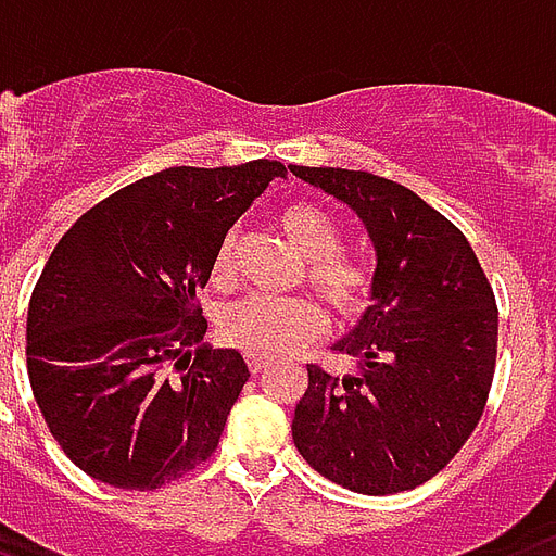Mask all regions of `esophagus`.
<instances>
[{"label":"esophagus","mask_w":556,"mask_h":556,"mask_svg":"<svg viewBox=\"0 0 556 556\" xmlns=\"http://www.w3.org/2000/svg\"><path fill=\"white\" fill-rule=\"evenodd\" d=\"M247 365H250V371L253 374H262L270 365V359H265V356H247Z\"/></svg>","instance_id":"obj_1"}]
</instances>
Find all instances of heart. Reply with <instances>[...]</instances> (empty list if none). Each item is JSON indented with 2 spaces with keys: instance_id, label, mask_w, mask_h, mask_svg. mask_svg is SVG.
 I'll return each instance as SVG.
<instances>
[{
  "instance_id": "b5f03b06",
  "label": "heart",
  "mask_w": 556,
  "mask_h": 556,
  "mask_svg": "<svg viewBox=\"0 0 556 556\" xmlns=\"http://www.w3.org/2000/svg\"><path fill=\"white\" fill-rule=\"evenodd\" d=\"M279 229L306 258V277L339 315L359 312L371 291V270L359 256L341 250L339 220L315 203H291L279 212ZM232 274V241L215 256V282ZM324 312L309 298H241L220 318V336L250 356H282L318 336Z\"/></svg>"
}]
</instances>
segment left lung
Listing matches in <instances>:
<instances>
[{
    "label": "left lung",
    "mask_w": 556,
    "mask_h": 556,
    "mask_svg": "<svg viewBox=\"0 0 556 556\" xmlns=\"http://www.w3.org/2000/svg\"><path fill=\"white\" fill-rule=\"evenodd\" d=\"M289 170L353 208L377 253L371 306L336 341L359 374L330 377L309 365L294 445L351 492L421 486L483 415L497 353L495 294L466 236L409 188L365 170Z\"/></svg>",
    "instance_id": "1"
}]
</instances>
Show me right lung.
<instances>
[{"label":"right lung","instance_id":"add662e5","mask_svg":"<svg viewBox=\"0 0 556 556\" xmlns=\"http://www.w3.org/2000/svg\"><path fill=\"white\" fill-rule=\"evenodd\" d=\"M277 176L270 159L167 167L105 197L52 250L28 303V382L93 480L143 492L215 454L250 368L236 348L205 344L197 291Z\"/></svg>","mask_w":556,"mask_h":556}]
</instances>
